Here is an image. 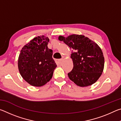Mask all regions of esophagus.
Instances as JSON below:
<instances>
[{
	"instance_id": "34e87169",
	"label": "esophagus",
	"mask_w": 121,
	"mask_h": 121,
	"mask_svg": "<svg viewBox=\"0 0 121 121\" xmlns=\"http://www.w3.org/2000/svg\"><path fill=\"white\" fill-rule=\"evenodd\" d=\"M62 61H63V59H59V62L60 63H62Z\"/></svg>"
}]
</instances>
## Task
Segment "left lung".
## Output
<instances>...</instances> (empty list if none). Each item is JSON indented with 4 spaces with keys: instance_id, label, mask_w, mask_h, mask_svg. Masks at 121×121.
<instances>
[{
    "instance_id": "left-lung-1",
    "label": "left lung",
    "mask_w": 121,
    "mask_h": 121,
    "mask_svg": "<svg viewBox=\"0 0 121 121\" xmlns=\"http://www.w3.org/2000/svg\"><path fill=\"white\" fill-rule=\"evenodd\" d=\"M72 50L70 58L73 67L68 73L71 81L81 87L95 83L101 76L105 59L101 48L95 42L82 35L73 34L67 37L59 36Z\"/></svg>"
}]
</instances>
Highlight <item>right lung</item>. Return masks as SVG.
<instances>
[{"label":"right lung","mask_w":121,"mask_h":121,"mask_svg":"<svg viewBox=\"0 0 121 121\" xmlns=\"http://www.w3.org/2000/svg\"><path fill=\"white\" fill-rule=\"evenodd\" d=\"M48 37H36L20 53L17 64L20 75L34 86H42L50 81L57 66L52 58L53 51L48 48Z\"/></svg>","instance_id":"1"}]
</instances>
